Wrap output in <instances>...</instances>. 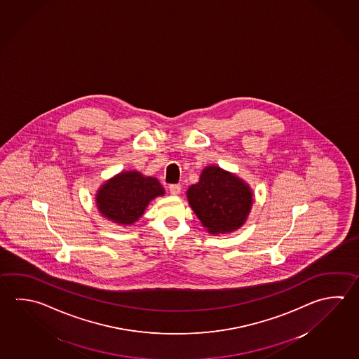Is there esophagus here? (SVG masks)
<instances>
[{"mask_svg": "<svg viewBox=\"0 0 359 359\" xmlns=\"http://www.w3.org/2000/svg\"><path fill=\"white\" fill-rule=\"evenodd\" d=\"M170 192L172 195H178L181 192V186L180 184H170Z\"/></svg>", "mask_w": 359, "mask_h": 359, "instance_id": "esophagus-1", "label": "esophagus"}]
</instances>
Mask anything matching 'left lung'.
<instances>
[{
	"mask_svg": "<svg viewBox=\"0 0 359 359\" xmlns=\"http://www.w3.org/2000/svg\"><path fill=\"white\" fill-rule=\"evenodd\" d=\"M187 198L211 234L241 228L253 203L248 184L216 165L203 170L198 183L187 191Z\"/></svg>",
	"mask_w": 359,
	"mask_h": 359,
	"instance_id": "8db88e82",
	"label": "left lung"
}]
</instances>
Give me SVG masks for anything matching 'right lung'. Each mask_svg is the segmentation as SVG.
<instances>
[{
    "mask_svg": "<svg viewBox=\"0 0 359 359\" xmlns=\"http://www.w3.org/2000/svg\"><path fill=\"white\" fill-rule=\"evenodd\" d=\"M164 189L153 177L124 172L104 183L96 196L100 212L114 222L131 225L143 215L149 201L163 196Z\"/></svg>",
    "mask_w": 359,
    "mask_h": 359,
    "instance_id": "obj_1",
    "label": "right lung"
}]
</instances>
